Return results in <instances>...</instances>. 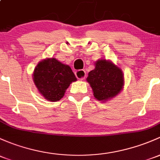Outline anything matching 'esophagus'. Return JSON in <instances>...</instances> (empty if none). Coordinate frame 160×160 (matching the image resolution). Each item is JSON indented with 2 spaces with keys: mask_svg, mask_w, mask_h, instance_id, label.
Masks as SVG:
<instances>
[{
  "mask_svg": "<svg viewBox=\"0 0 160 160\" xmlns=\"http://www.w3.org/2000/svg\"><path fill=\"white\" fill-rule=\"evenodd\" d=\"M76 77H77V79L79 80H83L86 77V72L83 70H79L77 71H76Z\"/></svg>",
  "mask_w": 160,
  "mask_h": 160,
  "instance_id": "1",
  "label": "esophagus"
}]
</instances>
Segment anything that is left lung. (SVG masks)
<instances>
[{
    "instance_id": "8db88e82",
    "label": "left lung",
    "mask_w": 160,
    "mask_h": 160,
    "mask_svg": "<svg viewBox=\"0 0 160 160\" xmlns=\"http://www.w3.org/2000/svg\"><path fill=\"white\" fill-rule=\"evenodd\" d=\"M96 99L106 101L120 93L123 86L122 70L105 60H97L95 69L88 73L87 79Z\"/></svg>"
}]
</instances>
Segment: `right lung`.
I'll return each mask as SVG.
<instances>
[{"label":"right lung","mask_w":160,"mask_h":160,"mask_svg":"<svg viewBox=\"0 0 160 160\" xmlns=\"http://www.w3.org/2000/svg\"><path fill=\"white\" fill-rule=\"evenodd\" d=\"M33 76L40 93L45 99L54 102L60 100L70 83L77 80L71 68L54 58L40 62Z\"/></svg>","instance_id":"add662e5"}]
</instances>
